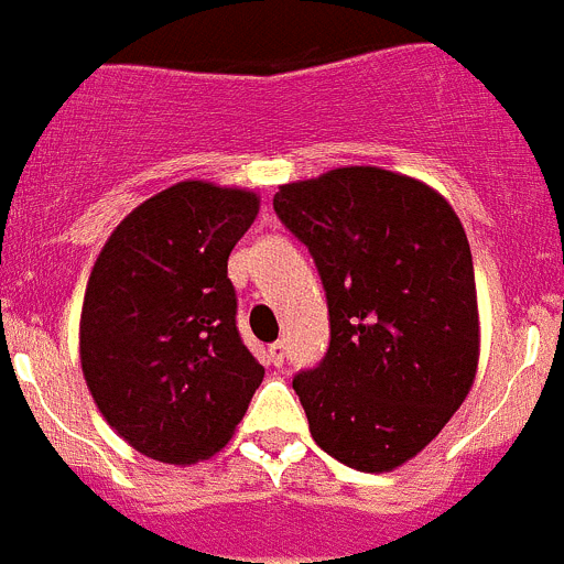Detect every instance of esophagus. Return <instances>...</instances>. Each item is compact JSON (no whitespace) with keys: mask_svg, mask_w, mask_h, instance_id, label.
<instances>
[{"mask_svg":"<svg viewBox=\"0 0 564 564\" xmlns=\"http://www.w3.org/2000/svg\"><path fill=\"white\" fill-rule=\"evenodd\" d=\"M283 359H286V345L278 339V343L270 345V362L275 365V368H283Z\"/></svg>","mask_w":564,"mask_h":564,"instance_id":"1","label":"esophagus"}]
</instances>
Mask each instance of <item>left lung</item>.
I'll list each match as a JSON object with an SVG mask.
<instances>
[{"instance_id": "left-lung-1", "label": "left lung", "mask_w": 564, "mask_h": 564, "mask_svg": "<svg viewBox=\"0 0 564 564\" xmlns=\"http://www.w3.org/2000/svg\"><path fill=\"white\" fill-rule=\"evenodd\" d=\"M326 289L332 343L292 379L312 438L359 471L402 466L464 404L480 357L469 241L424 182L351 165L278 187Z\"/></svg>"}]
</instances>
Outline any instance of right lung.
<instances>
[{"instance_id":"1","label":"right lung","mask_w":564,"mask_h":564,"mask_svg":"<svg viewBox=\"0 0 564 564\" xmlns=\"http://www.w3.org/2000/svg\"><path fill=\"white\" fill-rule=\"evenodd\" d=\"M258 216L241 187L187 180L115 227L86 283L80 368L109 427L162 464L230 441L263 368L236 326L227 258Z\"/></svg>"}]
</instances>
